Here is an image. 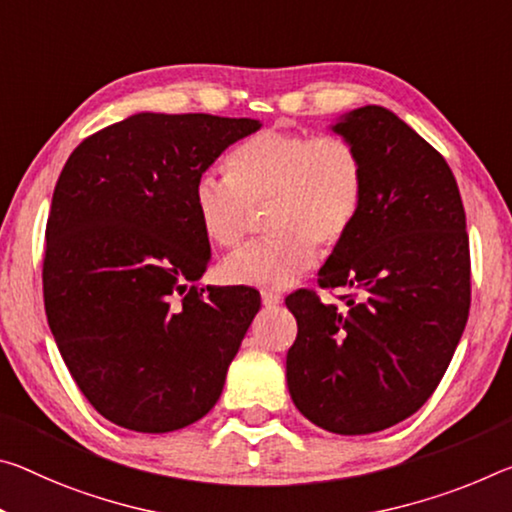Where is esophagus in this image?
Returning a JSON list of instances; mask_svg holds the SVG:
<instances>
[{
    "mask_svg": "<svg viewBox=\"0 0 512 512\" xmlns=\"http://www.w3.org/2000/svg\"><path fill=\"white\" fill-rule=\"evenodd\" d=\"M280 300H282V296H280V294H273V291H264V294H262V303H264V307H275V305H280Z\"/></svg>",
    "mask_w": 512,
    "mask_h": 512,
    "instance_id": "1",
    "label": "esophagus"
}]
</instances>
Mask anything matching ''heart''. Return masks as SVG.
Returning <instances> with one entry per match:
<instances>
[{
	"label": "heart",
	"mask_w": 512,
	"mask_h": 512,
	"mask_svg": "<svg viewBox=\"0 0 512 512\" xmlns=\"http://www.w3.org/2000/svg\"><path fill=\"white\" fill-rule=\"evenodd\" d=\"M227 170L230 175L202 173L191 191L202 232L218 246H237L253 205L273 200L269 230L275 237L225 259V278L234 285L291 287L316 262L311 239L337 246L360 216L364 166L342 136L271 129L234 150Z\"/></svg>",
	"instance_id": "obj_1"
}]
</instances>
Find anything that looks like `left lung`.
<instances>
[{"label":"left lung","instance_id":"8db88e82","mask_svg":"<svg viewBox=\"0 0 512 512\" xmlns=\"http://www.w3.org/2000/svg\"><path fill=\"white\" fill-rule=\"evenodd\" d=\"M330 129L360 154L364 200L319 285L358 296L285 300L298 323L287 385L323 431L367 435L415 415L440 385L469 314V237L449 164L396 113L367 104Z\"/></svg>","mask_w":512,"mask_h":512}]
</instances>
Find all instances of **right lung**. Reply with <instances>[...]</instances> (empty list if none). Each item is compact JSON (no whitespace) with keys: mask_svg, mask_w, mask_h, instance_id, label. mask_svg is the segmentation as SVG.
Wrapping results in <instances>:
<instances>
[{"mask_svg":"<svg viewBox=\"0 0 512 512\" xmlns=\"http://www.w3.org/2000/svg\"><path fill=\"white\" fill-rule=\"evenodd\" d=\"M262 127L209 113H134L81 141L45 230L47 323L81 394L104 419L170 433L221 399L259 312L250 287H207L212 250L191 191Z\"/></svg>","mask_w":512,"mask_h":512,"instance_id":"obj_1","label":"right lung"}]
</instances>
